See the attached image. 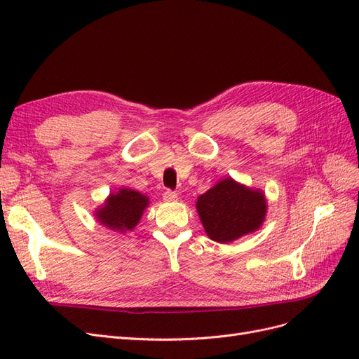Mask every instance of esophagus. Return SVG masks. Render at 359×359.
Returning a JSON list of instances; mask_svg holds the SVG:
<instances>
[{"label": "esophagus", "mask_w": 359, "mask_h": 359, "mask_svg": "<svg viewBox=\"0 0 359 359\" xmlns=\"http://www.w3.org/2000/svg\"><path fill=\"white\" fill-rule=\"evenodd\" d=\"M163 199H165L166 202H175L178 199V194L172 190H166L165 193H163Z\"/></svg>", "instance_id": "obj_1"}]
</instances>
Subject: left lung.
I'll list each match as a JSON object with an SVG mask.
<instances>
[{
    "label": "left lung",
    "mask_w": 359,
    "mask_h": 359,
    "mask_svg": "<svg viewBox=\"0 0 359 359\" xmlns=\"http://www.w3.org/2000/svg\"><path fill=\"white\" fill-rule=\"evenodd\" d=\"M196 210L206 235L215 243L227 244L260 229L268 202L262 190L227 177L201 194Z\"/></svg>",
    "instance_id": "8db88e82"
}]
</instances>
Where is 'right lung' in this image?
Listing matches in <instances>:
<instances>
[{
    "label": "right lung",
    "instance_id": "obj_1",
    "mask_svg": "<svg viewBox=\"0 0 359 359\" xmlns=\"http://www.w3.org/2000/svg\"><path fill=\"white\" fill-rule=\"evenodd\" d=\"M148 205L149 198L145 194L133 189L121 187L112 191L103 205L95 208L94 217L109 231L126 233L135 229Z\"/></svg>",
    "mask_w": 359,
    "mask_h": 359
}]
</instances>
